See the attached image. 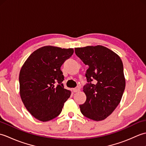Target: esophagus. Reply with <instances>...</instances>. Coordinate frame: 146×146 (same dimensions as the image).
<instances>
[{
  "mask_svg": "<svg viewBox=\"0 0 146 146\" xmlns=\"http://www.w3.org/2000/svg\"><path fill=\"white\" fill-rule=\"evenodd\" d=\"M73 92H77L80 91V88L78 87V86H77L76 88H73Z\"/></svg>",
  "mask_w": 146,
  "mask_h": 146,
  "instance_id": "1",
  "label": "esophagus"
}]
</instances>
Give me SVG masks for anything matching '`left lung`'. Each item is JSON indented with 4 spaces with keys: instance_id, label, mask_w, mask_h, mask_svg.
<instances>
[{
    "instance_id": "8db88e82",
    "label": "left lung",
    "mask_w": 146,
    "mask_h": 146,
    "mask_svg": "<svg viewBox=\"0 0 146 146\" xmlns=\"http://www.w3.org/2000/svg\"><path fill=\"white\" fill-rule=\"evenodd\" d=\"M76 55L88 65L83 86L86 100L80 105L85 117L95 121L104 120L119 104L125 87L120 58L102 46L75 49Z\"/></svg>"
}]
</instances>
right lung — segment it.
I'll list each match as a JSON object with an SVG mask.
<instances>
[{
    "instance_id": "right-lung-1",
    "label": "right lung",
    "mask_w": 146,
    "mask_h": 146,
    "mask_svg": "<svg viewBox=\"0 0 146 146\" xmlns=\"http://www.w3.org/2000/svg\"><path fill=\"white\" fill-rule=\"evenodd\" d=\"M73 48L47 46L34 51L19 73L20 95L24 106L42 122L58 117L71 92L64 88L61 65L73 54Z\"/></svg>"
}]
</instances>
